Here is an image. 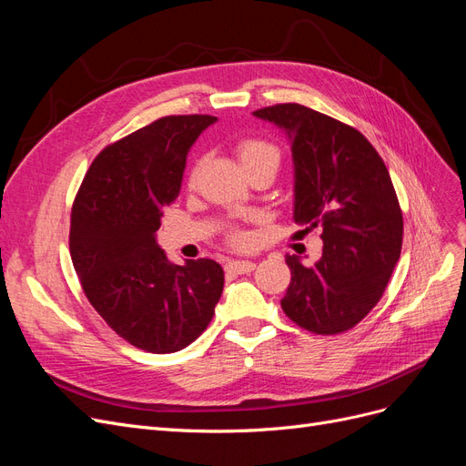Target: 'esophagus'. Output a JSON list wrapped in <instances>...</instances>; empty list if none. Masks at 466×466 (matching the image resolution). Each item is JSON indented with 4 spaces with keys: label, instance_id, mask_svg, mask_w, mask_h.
I'll return each mask as SVG.
<instances>
[{
    "label": "esophagus",
    "instance_id": "obj_1",
    "mask_svg": "<svg viewBox=\"0 0 466 466\" xmlns=\"http://www.w3.org/2000/svg\"><path fill=\"white\" fill-rule=\"evenodd\" d=\"M253 268H255V263L248 259H232L227 263V271L234 275H248L253 271Z\"/></svg>",
    "mask_w": 466,
    "mask_h": 466
}]
</instances>
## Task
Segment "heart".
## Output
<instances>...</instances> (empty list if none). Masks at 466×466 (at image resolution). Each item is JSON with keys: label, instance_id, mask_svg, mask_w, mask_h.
Instances as JSON below:
<instances>
[{"label": "heart", "instance_id": "obj_1", "mask_svg": "<svg viewBox=\"0 0 466 466\" xmlns=\"http://www.w3.org/2000/svg\"><path fill=\"white\" fill-rule=\"evenodd\" d=\"M238 158L242 162L244 170L255 168V167H273L275 170L280 164V153L279 148L271 143H267L263 139H244L236 148ZM230 242L234 246H246L248 244V234L239 228H232L230 234Z\"/></svg>", "mask_w": 466, "mask_h": 466}]
</instances>
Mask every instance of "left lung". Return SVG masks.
<instances>
[{"mask_svg": "<svg viewBox=\"0 0 466 466\" xmlns=\"http://www.w3.org/2000/svg\"><path fill=\"white\" fill-rule=\"evenodd\" d=\"M284 129L294 160V220L321 230V259L292 273L280 306L315 335H339L380 302L402 248V211L385 162L358 129L302 104L253 112Z\"/></svg>", "mask_w": 466, "mask_h": 466, "instance_id": "1", "label": "left lung"}]
</instances>
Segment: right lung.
<instances>
[{"label":"right lung","mask_w":466,"mask_h":466,"mask_svg":"<svg viewBox=\"0 0 466 466\" xmlns=\"http://www.w3.org/2000/svg\"><path fill=\"white\" fill-rule=\"evenodd\" d=\"M215 116H167L108 145L71 208L69 251L88 302L112 331L155 354L186 349L215 315L224 271L213 259L172 263L157 244L186 158Z\"/></svg>","instance_id":"1"}]
</instances>
